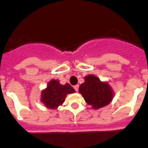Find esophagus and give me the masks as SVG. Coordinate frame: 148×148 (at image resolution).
<instances>
[{
  "mask_svg": "<svg viewBox=\"0 0 148 148\" xmlns=\"http://www.w3.org/2000/svg\"><path fill=\"white\" fill-rule=\"evenodd\" d=\"M79 86L78 85V84L74 86V89L75 90V91H78V90H79Z\"/></svg>",
  "mask_w": 148,
  "mask_h": 148,
  "instance_id": "esophagus-1",
  "label": "esophagus"
}]
</instances>
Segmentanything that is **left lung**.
Listing matches in <instances>:
<instances>
[{
    "instance_id": "obj_1",
    "label": "left lung",
    "mask_w": 148,
    "mask_h": 148,
    "mask_svg": "<svg viewBox=\"0 0 148 148\" xmlns=\"http://www.w3.org/2000/svg\"><path fill=\"white\" fill-rule=\"evenodd\" d=\"M79 93L94 109L102 108L112 102L114 91L108 83L103 82L93 75L84 77V82L79 87Z\"/></svg>"
}]
</instances>
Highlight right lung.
Here are the masks:
<instances>
[{
    "instance_id": "1",
    "label": "right lung",
    "mask_w": 148,
    "mask_h": 148,
    "mask_svg": "<svg viewBox=\"0 0 148 148\" xmlns=\"http://www.w3.org/2000/svg\"><path fill=\"white\" fill-rule=\"evenodd\" d=\"M75 90L69 84L62 85L58 80H51L47 84V88L42 91L41 102L47 108L55 109L64 103L68 93H73Z\"/></svg>"
}]
</instances>
